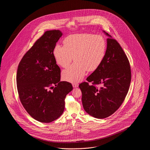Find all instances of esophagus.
I'll list each match as a JSON object with an SVG mask.
<instances>
[{"mask_svg": "<svg viewBox=\"0 0 150 150\" xmlns=\"http://www.w3.org/2000/svg\"><path fill=\"white\" fill-rule=\"evenodd\" d=\"M72 86H73L74 88H76V87L78 86V83H72Z\"/></svg>", "mask_w": 150, "mask_h": 150, "instance_id": "34e87169", "label": "esophagus"}]
</instances>
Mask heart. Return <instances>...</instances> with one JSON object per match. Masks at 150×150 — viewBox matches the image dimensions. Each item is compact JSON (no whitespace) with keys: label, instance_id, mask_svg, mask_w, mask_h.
Returning <instances> with one entry per match:
<instances>
[{"label":"heart","instance_id":"b5f03b06","mask_svg":"<svg viewBox=\"0 0 150 150\" xmlns=\"http://www.w3.org/2000/svg\"><path fill=\"white\" fill-rule=\"evenodd\" d=\"M64 46L57 44L53 55L58 64L66 67L74 58L75 63L62 72L63 79L71 83H78L86 75V71L97 69L105 57L106 42L100 35L91 34H74L67 36Z\"/></svg>","mask_w":150,"mask_h":150}]
</instances>
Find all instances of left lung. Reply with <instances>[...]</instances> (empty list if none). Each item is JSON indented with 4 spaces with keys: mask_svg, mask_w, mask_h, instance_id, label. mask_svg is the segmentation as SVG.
I'll list each match as a JSON object with an SVG mask.
<instances>
[{
    "mask_svg": "<svg viewBox=\"0 0 150 150\" xmlns=\"http://www.w3.org/2000/svg\"><path fill=\"white\" fill-rule=\"evenodd\" d=\"M108 36L105 57L99 67L89 75L88 82L79 87L82 93L84 110L98 119L113 114L120 107L128 92L131 70L128 59L119 43L105 31ZM88 82H92L89 86ZM96 85H100V88Z\"/></svg>",
    "mask_w": 150,
    "mask_h": 150,
    "instance_id": "left-lung-1",
    "label": "left lung"
}]
</instances>
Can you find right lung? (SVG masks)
I'll list each match as a JSON object with an SVG mask.
<instances>
[{
	"label": "right lung",
	"mask_w": 150,
	"mask_h": 150,
	"mask_svg": "<svg viewBox=\"0 0 150 150\" xmlns=\"http://www.w3.org/2000/svg\"><path fill=\"white\" fill-rule=\"evenodd\" d=\"M62 35L58 30L47 31L22 57L17 72L20 100L33 118L42 122L57 119L64 109V99L73 87L61 81V70L53 50Z\"/></svg>",
	"instance_id": "obj_1"
}]
</instances>
